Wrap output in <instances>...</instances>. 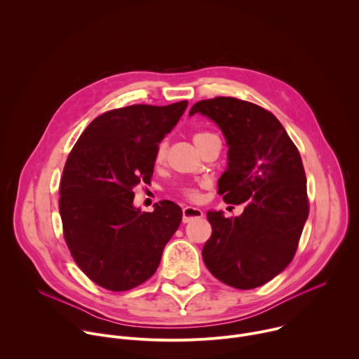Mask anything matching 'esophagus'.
<instances>
[{
  "mask_svg": "<svg viewBox=\"0 0 359 359\" xmlns=\"http://www.w3.org/2000/svg\"><path fill=\"white\" fill-rule=\"evenodd\" d=\"M203 216V212L197 208H191V206H186L183 208V223H189L194 219H198Z\"/></svg>",
  "mask_w": 359,
  "mask_h": 359,
  "instance_id": "obj_1",
  "label": "esophagus"
}]
</instances>
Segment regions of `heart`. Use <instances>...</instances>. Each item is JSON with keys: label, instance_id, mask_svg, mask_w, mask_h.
I'll list each match as a JSON object with an SVG mask.
<instances>
[{"label": "heart", "instance_id": "heart-1", "mask_svg": "<svg viewBox=\"0 0 359 359\" xmlns=\"http://www.w3.org/2000/svg\"><path fill=\"white\" fill-rule=\"evenodd\" d=\"M215 133L212 132H206V130H198L193 135V140L196 144H198L201 140H204L206 137L212 136ZM166 153H168V144L166 142H161L158 146H156V150H155V163L156 165H162L165 161H166ZM179 193L187 198V200H197L198 198V191L194 189V187H189V186H180L179 187Z\"/></svg>", "mask_w": 359, "mask_h": 359}]
</instances>
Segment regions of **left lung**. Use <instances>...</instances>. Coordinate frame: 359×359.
I'll use <instances>...</instances> for the list:
<instances>
[{
    "label": "left lung",
    "mask_w": 359,
    "mask_h": 359,
    "mask_svg": "<svg viewBox=\"0 0 359 359\" xmlns=\"http://www.w3.org/2000/svg\"><path fill=\"white\" fill-rule=\"evenodd\" d=\"M200 112L222 129L229 163L219 180L226 203H245L238 217L209 212L212 237L203 262L222 283L251 290L280 274L294 259L310 212L299 151L267 109L230 96L204 99Z\"/></svg>",
    "instance_id": "obj_1"
}]
</instances>
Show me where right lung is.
<instances>
[{"mask_svg":"<svg viewBox=\"0 0 359 359\" xmlns=\"http://www.w3.org/2000/svg\"><path fill=\"white\" fill-rule=\"evenodd\" d=\"M186 108L182 100L108 111L69 153L60 184L64 238L78 267L99 287L128 291L150 278L182 222V209L170 200L140 213L133 189L150 183L156 146Z\"/></svg>","mask_w":359,"mask_h":359,"instance_id":"1","label":"right lung"}]
</instances>
